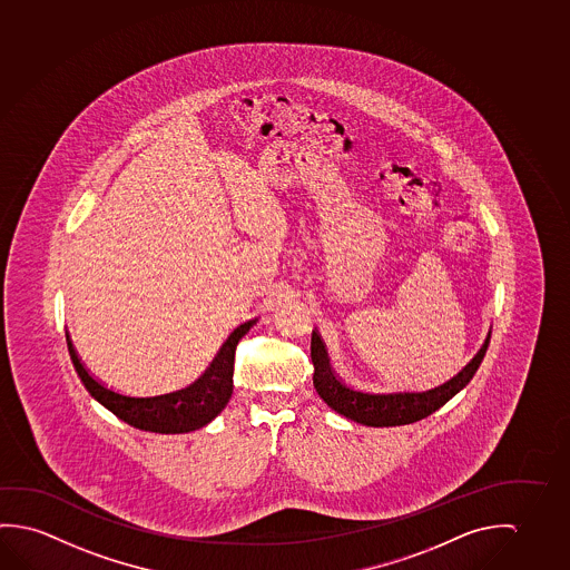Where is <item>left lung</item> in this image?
I'll list each match as a JSON object with an SVG mask.
<instances>
[{
    "instance_id": "obj_1",
    "label": "left lung",
    "mask_w": 570,
    "mask_h": 570,
    "mask_svg": "<svg viewBox=\"0 0 570 570\" xmlns=\"http://www.w3.org/2000/svg\"><path fill=\"white\" fill-rule=\"evenodd\" d=\"M489 338L491 333L481 346V351L475 354V358L458 376L448 380L438 389L424 390V392H364V390L351 389L338 380L328 361L323 338L313 331V338H311V361L315 366L313 384L318 396L325 400L326 406L333 407L336 414L348 417L356 424L371 425V428L414 424L417 420H424L430 414H434L435 410H440L445 402H450L458 392L470 384L485 358Z\"/></svg>"
}]
</instances>
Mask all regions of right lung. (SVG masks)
Masks as SVG:
<instances>
[{
  "mask_svg": "<svg viewBox=\"0 0 570 570\" xmlns=\"http://www.w3.org/2000/svg\"><path fill=\"white\" fill-rule=\"evenodd\" d=\"M247 331L249 323L237 326L226 343L222 344L214 361L209 362L206 372L196 382H191L190 386L154 397L122 396L118 392L105 389L82 366L69 335L67 341L72 366L85 389L115 416L132 428L154 434H188L208 425L227 406L234 392L235 346Z\"/></svg>",
  "mask_w": 570,
  "mask_h": 570,
  "instance_id": "obj_1",
  "label": "right lung"
}]
</instances>
